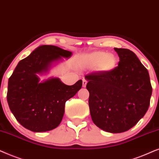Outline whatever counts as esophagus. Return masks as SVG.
Segmentation results:
<instances>
[{
	"label": "esophagus",
	"instance_id": "esophagus-1",
	"mask_svg": "<svg viewBox=\"0 0 159 159\" xmlns=\"http://www.w3.org/2000/svg\"><path fill=\"white\" fill-rule=\"evenodd\" d=\"M86 84H87V81H86V80H85V79H83V84H82L83 87H86Z\"/></svg>",
	"mask_w": 159,
	"mask_h": 159
}]
</instances>
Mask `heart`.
Instances as JSON below:
<instances>
[{
    "label": "heart",
    "mask_w": 159,
    "mask_h": 159,
    "mask_svg": "<svg viewBox=\"0 0 159 159\" xmlns=\"http://www.w3.org/2000/svg\"><path fill=\"white\" fill-rule=\"evenodd\" d=\"M84 64L89 67H97L102 73H110L117 66L118 60L115 54L102 51H97L86 54L84 59Z\"/></svg>",
    "instance_id": "b5f03b06"
}]
</instances>
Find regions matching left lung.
Segmentation results:
<instances>
[{
  "label": "left lung",
  "mask_w": 159,
  "mask_h": 159,
  "mask_svg": "<svg viewBox=\"0 0 159 159\" xmlns=\"http://www.w3.org/2000/svg\"><path fill=\"white\" fill-rule=\"evenodd\" d=\"M114 49L120 59L118 66L110 73L95 72L85 78L94 124L105 132L120 133L132 128L145 116L152 86L148 71L134 52Z\"/></svg>",
  "instance_id": "left-lung-1"
}]
</instances>
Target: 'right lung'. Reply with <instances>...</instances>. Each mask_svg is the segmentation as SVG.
Segmentation results:
<instances>
[{
  "mask_svg": "<svg viewBox=\"0 0 159 159\" xmlns=\"http://www.w3.org/2000/svg\"><path fill=\"white\" fill-rule=\"evenodd\" d=\"M71 55L72 52L57 46L43 45L16 65L8 79L7 102L14 117L25 128L42 132L60 125L65 102L81 89L82 81L72 86L58 78L40 82L37 74L46 73L53 62Z\"/></svg>",
  "mask_w": 159,
  "mask_h": 159,
  "instance_id": "1",
  "label": "right lung"
}]
</instances>
